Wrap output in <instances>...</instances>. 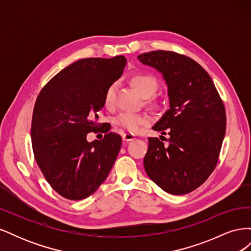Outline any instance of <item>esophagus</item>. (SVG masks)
<instances>
[{"mask_svg":"<svg viewBox=\"0 0 251 251\" xmlns=\"http://www.w3.org/2000/svg\"><path fill=\"white\" fill-rule=\"evenodd\" d=\"M123 139H124L125 141H132V140L135 139V135L132 134V133H126V134H124V136H123Z\"/></svg>","mask_w":251,"mask_h":251,"instance_id":"1","label":"esophagus"}]
</instances>
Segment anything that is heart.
<instances>
[{
  "label": "heart",
  "instance_id": "obj_1",
  "mask_svg": "<svg viewBox=\"0 0 251 251\" xmlns=\"http://www.w3.org/2000/svg\"><path fill=\"white\" fill-rule=\"evenodd\" d=\"M133 87L137 92L143 97H150L153 95L158 89V80L153 75L148 73L135 74L131 79ZM115 85H111L104 94V105L107 108H111L115 100ZM151 118L148 115H139L134 113H124L119 115L115 123L118 126H124L130 132H137L141 126H146L150 123Z\"/></svg>",
  "mask_w": 251,
  "mask_h": 251
}]
</instances>
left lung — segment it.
I'll list each match as a JSON object with an SVG mask.
<instances>
[{"instance_id": "obj_1", "label": "left lung", "mask_w": 251, "mask_h": 251, "mask_svg": "<svg viewBox=\"0 0 251 251\" xmlns=\"http://www.w3.org/2000/svg\"><path fill=\"white\" fill-rule=\"evenodd\" d=\"M162 74L170 109L153 126L168 130V146L149 138L148 176L166 193L184 195L202 185L218 163L226 132L224 103L208 73L191 57L157 50L137 56Z\"/></svg>"}]
</instances>
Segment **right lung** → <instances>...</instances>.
Segmentation results:
<instances>
[{"mask_svg": "<svg viewBox=\"0 0 251 251\" xmlns=\"http://www.w3.org/2000/svg\"><path fill=\"white\" fill-rule=\"evenodd\" d=\"M126 64L124 55L77 60L40 92L33 109L31 142L35 161L54 191L69 200L92 195L107 179L121 147L120 135L87 141L102 128L98 113L104 94Z\"/></svg>", "mask_w": 251, "mask_h": 251, "instance_id": "obj_1", "label": "right lung"}]
</instances>
